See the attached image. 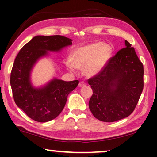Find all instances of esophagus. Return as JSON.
<instances>
[{"label": "esophagus", "instance_id": "34e87169", "mask_svg": "<svg viewBox=\"0 0 157 157\" xmlns=\"http://www.w3.org/2000/svg\"><path fill=\"white\" fill-rule=\"evenodd\" d=\"M84 86H86V83L83 82V81H80L78 83V86L79 87H83Z\"/></svg>", "mask_w": 157, "mask_h": 157}]
</instances>
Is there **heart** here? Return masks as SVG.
<instances>
[{
	"label": "heart",
	"instance_id": "1",
	"mask_svg": "<svg viewBox=\"0 0 157 157\" xmlns=\"http://www.w3.org/2000/svg\"><path fill=\"white\" fill-rule=\"evenodd\" d=\"M112 53V47L103 42L87 44L74 49L71 60L67 61V66L71 71H74L76 67H85V74L89 76H94L104 69Z\"/></svg>",
	"mask_w": 157,
	"mask_h": 157
}]
</instances>
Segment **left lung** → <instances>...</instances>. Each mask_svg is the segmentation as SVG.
Masks as SVG:
<instances>
[{"instance_id":"8db88e82","label":"left lung","mask_w":157,"mask_h":157,"mask_svg":"<svg viewBox=\"0 0 157 157\" xmlns=\"http://www.w3.org/2000/svg\"><path fill=\"white\" fill-rule=\"evenodd\" d=\"M101 71L89 79L93 90L89 106L94 117L113 122L134 111L144 88V67L127 40Z\"/></svg>"}]
</instances>
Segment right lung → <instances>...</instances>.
<instances>
[{"label": "right lung", "instance_id": "obj_1", "mask_svg": "<svg viewBox=\"0 0 157 157\" xmlns=\"http://www.w3.org/2000/svg\"><path fill=\"white\" fill-rule=\"evenodd\" d=\"M71 45L72 40L62 36H36L21 49L15 59L10 80L14 101L34 121L47 122L56 118L65 106L68 95L78 84V80L53 78L36 87L31 80V71L38 60Z\"/></svg>", "mask_w": 157, "mask_h": 157}]
</instances>
